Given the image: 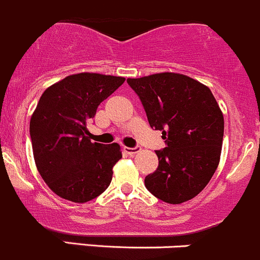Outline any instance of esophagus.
Masks as SVG:
<instances>
[{
    "label": "esophagus",
    "mask_w": 260,
    "mask_h": 260,
    "mask_svg": "<svg viewBox=\"0 0 260 260\" xmlns=\"http://www.w3.org/2000/svg\"><path fill=\"white\" fill-rule=\"evenodd\" d=\"M125 150H126V153L130 154V155H134V154L140 151V148H139V146H134V148H125Z\"/></svg>",
    "instance_id": "esophagus-1"
}]
</instances>
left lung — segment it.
<instances>
[{"label":"left lung","instance_id":"obj_1","mask_svg":"<svg viewBox=\"0 0 260 260\" xmlns=\"http://www.w3.org/2000/svg\"><path fill=\"white\" fill-rule=\"evenodd\" d=\"M127 83L167 145L155 151L159 166L145 177V187L167 204L193 199L220 161L223 116L214 94L196 79L169 72L127 78Z\"/></svg>","mask_w":260,"mask_h":260}]
</instances>
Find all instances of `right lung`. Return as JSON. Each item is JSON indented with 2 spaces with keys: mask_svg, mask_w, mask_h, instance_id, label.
I'll use <instances>...</instances> for the list:
<instances>
[{
  "mask_svg": "<svg viewBox=\"0 0 260 260\" xmlns=\"http://www.w3.org/2000/svg\"><path fill=\"white\" fill-rule=\"evenodd\" d=\"M125 82L124 77L78 73L44 91L30 120L35 164L49 188L84 204L106 191L112 168L122 158L117 143H92L87 121Z\"/></svg>",
  "mask_w": 260,
  "mask_h": 260,
  "instance_id": "obj_1",
  "label": "right lung"
}]
</instances>
